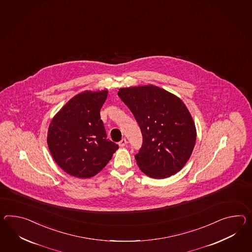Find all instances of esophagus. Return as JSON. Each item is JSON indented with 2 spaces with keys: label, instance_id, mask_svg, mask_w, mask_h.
<instances>
[{
  "label": "esophagus",
  "instance_id": "34e87169",
  "mask_svg": "<svg viewBox=\"0 0 252 252\" xmlns=\"http://www.w3.org/2000/svg\"><path fill=\"white\" fill-rule=\"evenodd\" d=\"M126 144H127V141H126V138H123V139H122L121 141L118 143L119 147H122V148H123V147H125V146H126Z\"/></svg>",
  "mask_w": 252,
  "mask_h": 252
}]
</instances>
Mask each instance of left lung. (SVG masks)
<instances>
[{"label":"left lung","mask_w":252,"mask_h":252,"mask_svg":"<svg viewBox=\"0 0 252 252\" xmlns=\"http://www.w3.org/2000/svg\"><path fill=\"white\" fill-rule=\"evenodd\" d=\"M118 96L133 113L143 135L135 156L142 172L153 178L178 173L195 147V123L175 94L153 85L120 88Z\"/></svg>","instance_id":"obj_1"}]
</instances>
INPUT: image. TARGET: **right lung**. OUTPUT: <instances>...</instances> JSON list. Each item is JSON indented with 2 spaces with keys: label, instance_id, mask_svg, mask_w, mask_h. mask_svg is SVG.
I'll list each match as a JSON object with an SVG mask.
<instances>
[{
  "label": "right lung",
  "instance_id": "1",
  "mask_svg": "<svg viewBox=\"0 0 252 252\" xmlns=\"http://www.w3.org/2000/svg\"><path fill=\"white\" fill-rule=\"evenodd\" d=\"M107 90L76 94L52 119L47 144L56 164L76 178H88L101 171L118 149L108 140L100 110Z\"/></svg>",
  "mask_w": 252,
  "mask_h": 252
}]
</instances>
